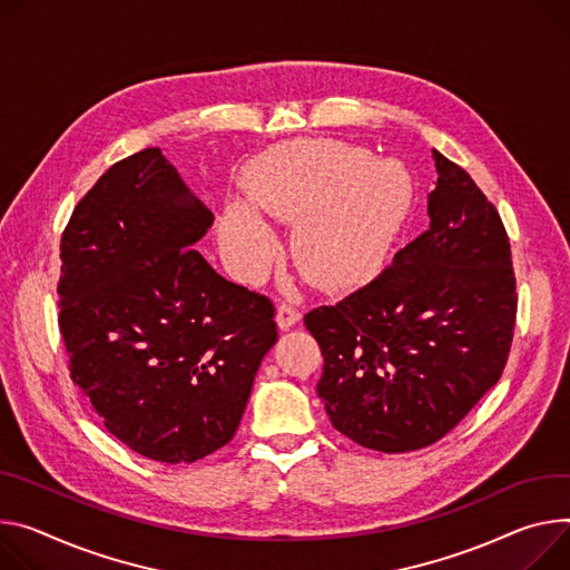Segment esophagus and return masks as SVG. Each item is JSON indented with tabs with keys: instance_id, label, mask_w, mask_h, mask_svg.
Listing matches in <instances>:
<instances>
[{
	"instance_id": "34e87169",
	"label": "esophagus",
	"mask_w": 570,
	"mask_h": 570,
	"mask_svg": "<svg viewBox=\"0 0 570 570\" xmlns=\"http://www.w3.org/2000/svg\"><path fill=\"white\" fill-rule=\"evenodd\" d=\"M275 321H277V327H279L282 332H286V330H291V327H295V325H297V321H299V312H297L295 306H291V304L282 302V304L277 306V316H275Z\"/></svg>"
}]
</instances>
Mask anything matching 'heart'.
<instances>
[{
  "mask_svg": "<svg viewBox=\"0 0 570 570\" xmlns=\"http://www.w3.org/2000/svg\"><path fill=\"white\" fill-rule=\"evenodd\" d=\"M240 186L253 209L229 204L220 227L234 271L254 279L273 262L277 240L258 210L295 223V264L323 288L377 275L413 202V179L400 161H371L364 147L325 138L291 140L258 154L245 166Z\"/></svg>",
  "mask_w": 570,
  "mask_h": 570,
  "instance_id": "heart-1",
  "label": "heart"
}]
</instances>
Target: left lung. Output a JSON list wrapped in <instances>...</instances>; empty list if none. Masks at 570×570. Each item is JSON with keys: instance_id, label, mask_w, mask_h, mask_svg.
I'll list each match as a JSON object with an SVG mask.
<instances>
[{"instance_id": "8db88e82", "label": "left lung", "mask_w": 570, "mask_h": 570, "mask_svg": "<svg viewBox=\"0 0 570 570\" xmlns=\"http://www.w3.org/2000/svg\"><path fill=\"white\" fill-rule=\"evenodd\" d=\"M430 229L371 284L304 316L325 356L332 425L380 452L443 439L500 380L515 323L511 247L495 206L441 151Z\"/></svg>"}]
</instances>
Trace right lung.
<instances>
[{"instance_id":"obj_1","label":"right lung","mask_w":570,"mask_h":570,"mask_svg":"<svg viewBox=\"0 0 570 570\" xmlns=\"http://www.w3.org/2000/svg\"><path fill=\"white\" fill-rule=\"evenodd\" d=\"M212 225L147 147L97 179L61 238L70 377L105 428L154 461L193 463L227 445L277 341L273 302L193 249Z\"/></svg>"}]
</instances>
